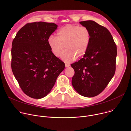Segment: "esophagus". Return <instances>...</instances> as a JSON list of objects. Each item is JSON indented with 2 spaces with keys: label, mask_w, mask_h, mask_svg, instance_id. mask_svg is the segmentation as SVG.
I'll use <instances>...</instances> for the list:
<instances>
[{
  "label": "esophagus",
  "mask_w": 131,
  "mask_h": 131,
  "mask_svg": "<svg viewBox=\"0 0 131 131\" xmlns=\"http://www.w3.org/2000/svg\"><path fill=\"white\" fill-rule=\"evenodd\" d=\"M65 67H69V66H70V65H69V64L65 63Z\"/></svg>",
  "instance_id": "esophagus-1"
}]
</instances>
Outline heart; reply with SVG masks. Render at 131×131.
Here are the masks:
<instances>
[{
  "label": "heart",
  "mask_w": 131,
  "mask_h": 131,
  "mask_svg": "<svg viewBox=\"0 0 131 131\" xmlns=\"http://www.w3.org/2000/svg\"><path fill=\"white\" fill-rule=\"evenodd\" d=\"M91 40V33L84 26L67 24L61 28L57 32V37L51 36L48 40V45L53 54L69 62L74 58L78 60L84 55L88 49Z\"/></svg>",
  "instance_id": "b5f03b06"
}]
</instances>
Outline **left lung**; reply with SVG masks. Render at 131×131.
<instances>
[{
	"label": "left lung",
	"instance_id": "left-lung-1",
	"mask_svg": "<svg viewBox=\"0 0 131 131\" xmlns=\"http://www.w3.org/2000/svg\"><path fill=\"white\" fill-rule=\"evenodd\" d=\"M80 23L90 30L91 40L83 58L71 64L74 70L71 83L81 95L92 97L103 92L114 76L117 46L106 27L93 21Z\"/></svg>",
	"mask_w": 131,
	"mask_h": 131
}]
</instances>
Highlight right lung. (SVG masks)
Returning <instances> with one entry per match:
<instances>
[{
    "label": "right lung",
    "instance_id": "obj_1",
    "mask_svg": "<svg viewBox=\"0 0 131 131\" xmlns=\"http://www.w3.org/2000/svg\"><path fill=\"white\" fill-rule=\"evenodd\" d=\"M57 27L53 23H27L13 40L12 70L23 92L31 98L47 96L65 68L64 63L53 54L48 43Z\"/></svg>",
    "mask_w": 131,
    "mask_h": 131
}]
</instances>
